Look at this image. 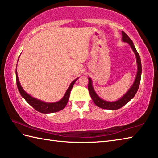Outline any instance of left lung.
<instances>
[{
    "mask_svg": "<svg viewBox=\"0 0 158 158\" xmlns=\"http://www.w3.org/2000/svg\"><path fill=\"white\" fill-rule=\"evenodd\" d=\"M122 33V41L123 42H126L130 45L131 49H132L133 52L136 56V63H137V73L136 78H135L134 81L132 84V85L130 86L128 91L125 93V94L122 96L121 98H119L118 100H116L114 102H109L104 100V99H102L96 93L94 88L93 86V81L91 78H89V85L88 89L90 93V95L93 99V102L95 104L98 106V107L103 108V109H107V110H117L130 102L131 99H132L134 95L138 91V87H139L140 79H141V73H142V65H141V60L139 56V54L138 53L137 50L135 48L133 41L131 40V39L127 36V35L124 33L123 31L121 32Z\"/></svg>",
    "mask_w": 158,
    "mask_h": 158,
    "instance_id": "obj_1",
    "label": "left lung"
}]
</instances>
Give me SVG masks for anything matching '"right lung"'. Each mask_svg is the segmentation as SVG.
I'll list each match as a JSON object with an SVG mask.
<instances>
[{"label":"right lung","instance_id":"add662e5","mask_svg":"<svg viewBox=\"0 0 158 158\" xmlns=\"http://www.w3.org/2000/svg\"><path fill=\"white\" fill-rule=\"evenodd\" d=\"M16 68H17V65H16ZM15 78H16V83H17L18 91L20 92L22 97L25 100L27 101L28 104L32 106V107H33L37 111L41 112V113L48 114V113H53V112H59L61 110H63V109L65 107L69 100L71 90H72L73 86L74 85V83L76 82V80L79 78L75 79L74 80H73V81L71 82L70 85L69 86L68 89H67V90L65 93V95H64L63 98L61 99L60 100L56 102H52V103L41 101L40 99H38L32 97L31 95H29L28 93L26 92L23 89V88H22V86H21L20 81H19L17 69H15Z\"/></svg>","mask_w":158,"mask_h":158}]
</instances>
